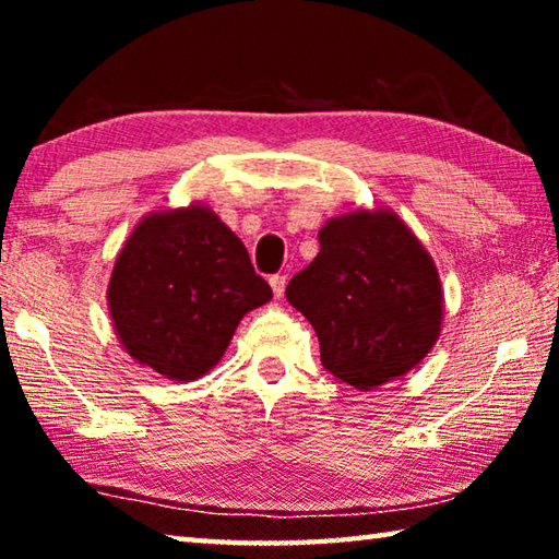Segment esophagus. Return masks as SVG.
Here are the masks:
<instances>
[{
	"instance_id": "34e87169",
	"label": "esophagus",
	"mask_w": 559,
	"mask_h": 559,
	"mask_svg": "<svg viewBox=\"0 0 559 559\" xmlns=\"http://www.w3.org/2000/svg\"><path fill=\"white\" fill-rule=\"evenodd\" d=\"M286 283H288V278H286V276H271L273 296H276V298H283V293H286Z\"/></svg>"
}]
</instances>
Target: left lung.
Returning <instances> with one entry per match:
<instances>
[{"instance_id": "obj_1", "label": "left lung", "mask_w": 559, "mask_h": 559, "mask_svg": "<svg viewBox=\"0 0 559 559\" xmlns=\"http://www.w3.org/2000/svg\"><path fill=\"white\" fill-rule=\"evenodd\" d=\"M318 241L286 298L313 325L325 370L359 392L412 372L443 323L431 253L390 206L333 216Z\"/></svg>"}]
</instances>
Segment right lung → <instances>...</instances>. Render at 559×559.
Here are the masks:
<instances>
[{"label": "right lung", "instance_id": "obj_1", "mask_svg": "<svg viewBox=\"0 0 559 559\" xmlns=\"http://www.w3.org/2000/svg\"><path fill=\"white\" fill-rule=\"evenodd\" d=\"M106 296L122 349L167 380L192 382L219 362L241 318L273 293L239 236L192 202L138 222Z\"/></svg>", "mask_w": 559, "mask_h": 559}]
</instances>
